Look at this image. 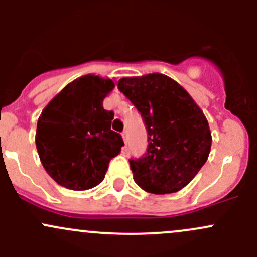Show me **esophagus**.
Segmentation results:
<instances>
[{
	"label": "esophagus",
	"mask_w": 257,
	"mask_h": 257,
	"mask_svg": "<svg viewBox=\"0 0 257 257\" xmlns=\"http://www.w3.org/2000/svg\"><path fill=\"white\" fill-rule=\"evenodd\" d=\"M121 138H123L124 143H128V134H126V131H124L123 133H121Z\"/></svg>",
	"instance_id": "34e87169"
}]
</instances>
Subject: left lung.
Here are the masks:
<instances>
[{"label": "left lung", "instance_id": "1", "mask_svg": "<svg viewBox=\"0 0 257 257\" xmlns=\"http://www.w3.org/2000/svg\"><path fill=\"white\" fill-rule=\"evenodd\" d=\"M118 88L147 125V153L129 160L134 181L158 195L181 190L205 164L211 149L203 110L178 82L162 73L125 77Z\"/></svg>", "mask_w": 257, "mask_h": 257}]
</instances>
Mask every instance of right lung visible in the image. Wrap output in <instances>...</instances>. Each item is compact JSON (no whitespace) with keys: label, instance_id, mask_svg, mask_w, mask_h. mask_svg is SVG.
I'll return each mask as SVG.
<instances>
[{"label":"right lung","instance_id":"1","mask_svg":"<svg viewBox=\"0 0 257 257\" xmlns=\"http://www.w3.org/2000/svg\"><path fill=\"white\" fill-rule=\"evenodd\" d=\"M115 87L109 78L87 74L67 84L46 105L37 121L36 147L48 175L71 190L103 181L110 159L124 145L110 129L113 112L103 100Z\"/></svg>","mask_w":257,"mask_h":257}]
</instances>
